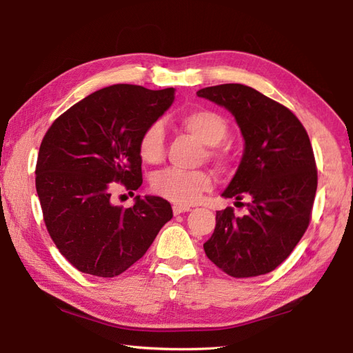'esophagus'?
<instances>
[{"label":"esophagus","instance_id":"esophagus-1","mask_svg":"<svg viewBox=\"0 0 353 353\" xmlns=\"http://www.w3.org/2000/svg\"><path fill=\"white\" fill-rule=\"evenodd\" d=\"M191 208L190 206H183V205H174L172 206V214L174 215H181L183 212H190Z\"/></svg>","mask_w":353,"mask_h":353}]
</instances>
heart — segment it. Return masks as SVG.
<instances>
[{"label": "heart", "mask_w": 353, "mask_h": 353, "mask_svg": "<svg viewBox=\"0 0 353 353\" xmlns=\"http://www.w3.org/2000/svg\"><path fill=\"white\" fill-rule=\"evenodd\" d=\"M186 132L194 134L200 142L209 145L208 156L216 163H226L228 156L219 148L228 137V121L220 114L209 109H196L181 118ZM139 156L147 163H159L165 156V130L162 123L150 124L139 138ZM212 186V177L208 171H186L168 168L156 174L152 190L163 199L177 205H191Z\"/></svg>", "instance_id": "b5f03b06"}]
</instances>
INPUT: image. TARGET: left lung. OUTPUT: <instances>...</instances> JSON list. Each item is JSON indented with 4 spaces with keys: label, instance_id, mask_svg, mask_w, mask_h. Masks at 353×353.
Instances as JSON below:
<instances>
[{
    "label": "left lung",
    "instance_id": "left-lung-1",
    "mask_svg": "<svg viewBox=\"0 0 353 353\" xmlns=\"http://www.w3.org/2000/svg\"><path fill=\"white\" fill-rule=\"evenodd\" d=\"M197 95L226 108L244 138L243 159L221 196L245 205L247 214L236 216L234 208L216 212L205 253L229 276L267 274L290 256L310 226L317 191L310 137L288 108L250 86L216 85Z\"/></svg>",
    "mask_w": 353,
    "mask_h": 353
}]
</instances>
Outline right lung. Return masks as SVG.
Wrapping results in <instances>:
<instances>
[{"mask_svg": "<svg viewBox=\"0 0 353 353\" xmlns=\"http://www.w3.org/2000/svg\"><path fill=\"white\" fill-rule=\"evenodd\" d=\"M174 100V89L114 85L88 95L45 133L36 191L56 247L79 272L114 277L144 256L172 219L162 197L137 196L132 208L110 201L117 183H142L139 138Z\"/></svg>", "mask_w": 353, "mask_h": 353, "instance_id": "right-lung-1", "label": "right lung"}]
</instances>
